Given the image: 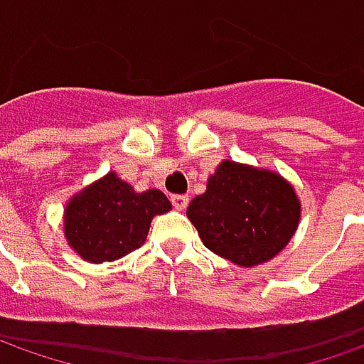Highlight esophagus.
Wrapping results in <instances>:
<instances>
[{
  "mask_svg": "<svg viewBox=\"0 0 364 364\" xmlns=\"http://www.w3.org/2000/svg\"><path fill=\"white\" fill-rule=\"evenodd\" d=\"M171 203H173V207H175V209L183 211V209L187 207V203H189V197H187V195H173Z\"/></svg>",
  "mask_w": 364,
  "mask_h": 364,
  "instance_id": "obj_1",
  "label": "esophagus"
}]
</instances>
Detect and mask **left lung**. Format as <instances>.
<instances>
[{
    "instance_id": "obj_1",
    "label": "left lung",
    "mask_w": 364,
    "mask_h": 364,
    "mask_svg": "<svg viewBox=\"0 0 364 364\" xmlns=\"http://www.w3.org/2000/svg\"><path fill=\"white\" fill-rule=\"evenodd\" d=\"M299 215L301 203L281 175L233 161L221 163L187 207L203 245L241 267L273 259L291 241Z\"/></svg>"
}]
</instances>
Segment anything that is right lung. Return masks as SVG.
<instances>
[{
	"label": "right lung",
	"mask_w": 364,
	"mask_h": 364,
	"mask_svg": "<svg viewBox=\"0 0 364 364\" xmlns=\"http://www.w3.org/2000/svg\"><path fill=\"white\" fill-rule=\"evenodd\" d=\"M171 209L157 189L135 193L115 173L75 195L65 209V237L89 263L115 261L139 249L151 219Z\"/></svg>",
	"instance_id": "right-lung-1"
}]
</instances>
